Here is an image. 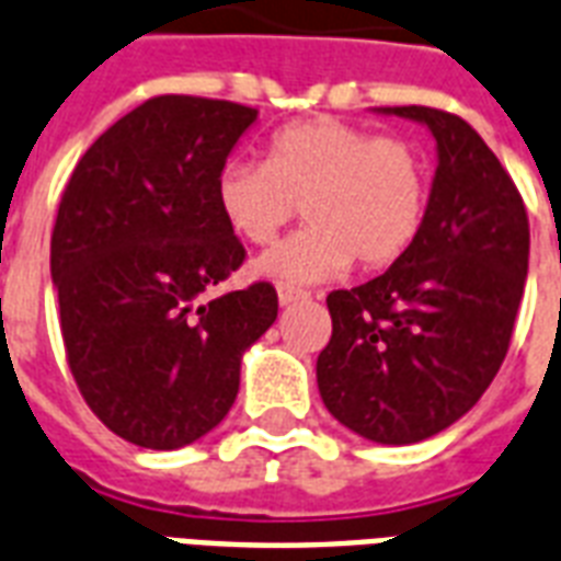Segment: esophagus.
<instances>
[{"label":"esophagus","mask_w":561,"mask_h":561,"mask_svg":"<svg viewBox=\"0 0 561 561\" xmlns=\"http://www.w3.org/2000/svg\"><path fill=\"white\" fill-rule=\"evenodd\" d=\"M276 294H279V306H294L299 299H309V290L294 288V285H279Z\"/></svg>","instance_id":"1"}]
</instances>
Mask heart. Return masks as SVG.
<instances>
[{
    "instance_id": "1",
    "label": "heart",
    "mask_w": 561,
    "mask_h": 561,
    "mask_svg": "<svg viewBox=\"0 0 561 561\" xmlns=\"http://www.w3.org/2000/svg\"><path fill=\"white\" fill-rule=\"evenodd\" d=\"M306 205L311 226L255 271L309 282L347 271H382L412 250L430 205V167L412 140L376 135L337 117L276 128L267 161H229L217 176V208L238 238L267 247Z\"/></svg>"
}]
</instances>
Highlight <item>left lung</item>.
Returning a JSON list of instances; mask_svg holds the SVG:
<instances>
[{"instance_id":"1","label":"left lung","mask_w":561,"mask_h":561,"mask_svg":"<svg viewBox=\"0 0 561 561\" xmlns=\"http://www.w3.org/2000/svg\"><path fill=\"white\" fill-rule=\"evenodd\" d=\"M388 114L426 123L438 144L426 220L382 276L327 297L318 388L353 433L414 444L470 412L497 376L527 282L529 220L506 167L465 119L426 105Z\"/></svg>"}]
</instances>
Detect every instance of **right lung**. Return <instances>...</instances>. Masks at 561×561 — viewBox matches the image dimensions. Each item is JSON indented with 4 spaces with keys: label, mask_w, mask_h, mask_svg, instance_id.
<instances>
[{
    "label": "right lung",
    "mask_w": 561,
    "mask_h": 561,
    "mask_svg": "<svg viewBox=\"0 0 561 561\" xmlns=\"http://www.w3.org/2000/svg\"><path fill=\"white\" fill-rule=\"evenodd\" d=\"M259 111L152 96L93 140L64 187L53 282L67 365L111 433L147 450L203 438L232 409L241 356L271 329V282L203 294L247 259L217 176Z\"/></svg>",
    "instance_id": "obj_1"
}]
</instances>
